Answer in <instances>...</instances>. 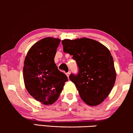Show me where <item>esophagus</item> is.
<instances>
[{
  "instance_id": "34e87169",
  "label": "esophagus",
  "mask_w": 133,
  "mask_h": 133,
  "mask_svg": "<svg viewBox=\"0 0 133 133\" xmlns=\"http://www.w3.org/2000/svg\"><path fill=\"white\" fill-rule=\"evenodd\" d=\"M70 74H71V72H70V71H69L68 72L66 73V76H67V77H68V78H69V76H70Z\"/></svg>"
}]
</instances>
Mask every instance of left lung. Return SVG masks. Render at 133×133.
I'll list each match as a JSON object with an SVG mask.
<instances>
[{"label":"left lung","mask_w":133,"mask_h":133,"mask_svg":"<svg viewBox=\"0 0 133 133\" xmlns=\"http://www.w3.org/2000/svg\"><path fill=\"white\" fill-rule=\"evenodd\" d=\"M64 52L72 56L79 72L69 79L85 103L96 106L108 97L116 81L114 61L109 49L98 41L87 38L62 41Z\"/></svg>","instance_id":"8db88e82"}]
</instances>
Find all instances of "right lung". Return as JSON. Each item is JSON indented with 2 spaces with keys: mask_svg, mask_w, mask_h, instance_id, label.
Returning a JSON list of instances; mask_svg holds the SVG:
<instances>
[{
  "mask_svg": "<svg viewBox=\"0 0 133 133\" xmlns=\"http://www.w3.org/2000/svg\"><path fill=\"white\" fill-rule=\"evenodd\" d=\"M60 41L58 38H43L31 46L24 61L25 87L30 95L44 105L56 101L68 81L54 63Z\"/></svg>",
  "mask_w": 133,
  "mask_h": 133,
  "instance_id": "add662e5",
  "label": "right lung"
}]
</instances>
